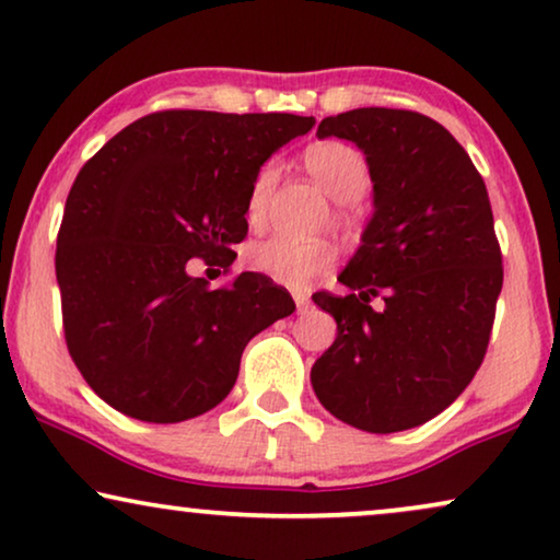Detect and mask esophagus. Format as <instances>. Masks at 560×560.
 I'll list each match as a JSON object with an SVG mask.
<instances>
[{"instance_id":"1","label":"esophagus","mask_w":560,"mask_h":560,"mask_svg":"<svg viewBox=\"0 0 560 560\" xmlns=\"http://www.w3.org/2000/svg\"><path fill=\"white\" fill-rule=\"evenodd\" d=\"M293 298H295V305H298V311H301V313L311 305L308 293H293Z\"/></svg>"}]
</instances>
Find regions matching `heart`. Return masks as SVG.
<instances>
[{"mask_svg": "<svg viewBox=\"0 0 560 560\" xmlns=\"http://www.w3.org/2000/svg\"><path fill=\"white\" fill-rule=\"evenodd\" d=\"M303 167L313 180L334 198L331 224L349 226L359 211V198L366 194L372 183V171L366 158L347 142H318L303 152ZM278 180V165L265 163L259 167L247 196V221L252 229L265 226L270 194ZM249 270L270 278L288 288H305L313 278L326 272L334 265V249L320 240H270L252 242L244 252Z\"/></svg>", "mask_w": 560, "mask_h": 560, "instance_id": "obj_1", "label": "heart"}]
</instances>
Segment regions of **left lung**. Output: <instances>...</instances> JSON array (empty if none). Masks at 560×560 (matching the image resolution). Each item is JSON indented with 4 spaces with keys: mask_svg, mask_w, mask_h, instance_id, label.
<instances>
[{
    "mask_svg": "<svg viewBox=\"0 0 560 560\" xmlns=\"http://www.w3.org/2000/svg\"><path fill=\"white\" fill-rule=\"evenodd\" d=\"M316 135L364 152L374 213L339 275L349 293L313 295L339 328L313 364V389L359 431H408L446 410L487 354L502 290L487 186L425 114L366 106L326 117Z\"/></svg>",
    "mask_w": 560,
    "mask_h": 560,
    "instance_id": "1",
    "label": "left lung"
}]
</instances>
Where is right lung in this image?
<instances>
[{
  "label": "right lung",
  "mask_w": 560,
  "mask_h": 560,
  "mask_svg": "<svg viewBox=\"0 0 560 560\" xmlns=\"http://www.w3.org/2000/svg\"><path fill=\"white\" fill-rule=\"evenodd\" d=\"M316 125L295 114L167 109L114 135L75 175L56 278L71 359L114 410L180 423L232 393L242 351L295 311L259 272L211 290L188 262H234L259 165Z\"/></svg>",
  "instance_id": "right-lung-1"
}]
</instances>
